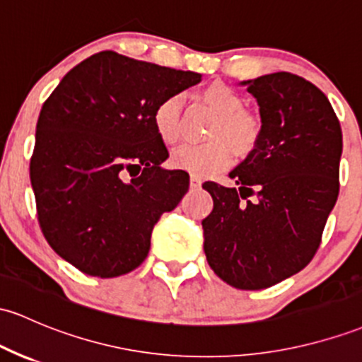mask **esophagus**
I'll return each instance as SVG.
<instances>
[{
	"instance_id": "34e87169",
	"label": "esophagus",
	"mask_w": 362,
	"mask_h": 362,
	"mask_svg": "<svg viewBox=\"0 0 362 362\" xmlns=\"http://www.w3.org/2000/svg\"><path fill=\"white\" fill-rule=\"evenodd\" d=\"M201 177H197V175H190V189H201Z\"/></svg>"
}]
</instances>
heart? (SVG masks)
<instances>
[{
	"label": "heart",
	"mask_w": 362,
	"mask_h": 362,
	"mask_svg": "<svg viewBox=\"0 0 362 362\" xmlns=\"http://www.w3.org/2000/svg\"><path fill=\"white\" fill-rule=\"evenodd\" d=\"M201 98L216 115L208 130L209 141L177 149L172 154V165L190 173L208 175L228 165L232 149L237 156L251 154L263 134V123L257 115L242 110L244 99L223 82L206 86ZM153 122L161 141L166 146H177L184 137L182 96L172 94L163 99L154 110Z\"/></svg>",
	"instance_id": "b5f03b06"
}]
</instances>
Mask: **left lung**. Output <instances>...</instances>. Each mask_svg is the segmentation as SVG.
<instances>
[{
    "label": "left lung",
    "mask_w": 362,
    "mask_h": 362,
    "mask_svg": "<svg viewBox=\"0 0 362 362\" xmlns=\"http://www.w3.org/2000/svg\"><path fill=\"white\" fill-rule=\"evenodd\" d=\"M240 84L259 105L263 134L228 173L239 187L202 184L213 197L204 254L228 285L261 291L299 273L320 247L339 197L342 129L328 98L299 75Z\"/></svg>",
    "instance_id": "8db88e82"
}]
</instances>
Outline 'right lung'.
<instances>
[{
  "label": "right lung",
  "mask_w": 362,
  "mask_h": 362,
  "mask_svg": "<svg viewBox=\"0 0 362 362\" xmlns=\"http://www.w3.org/2000/svg\"><path fill=\"white\" fill-rule=\"evenodd\" d=\"M201 74L101 51L74 66L42 105L30 160L37 220L53 251L99 278L148 257L163 213L189 190V173L165 170L153 115Z\"/></svg>",
  "instance_id": "1"
}]
</instances>
